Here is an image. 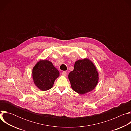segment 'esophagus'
<instances>
[{
  "label": "esophagus",
  "instance_id": "34e87169",
  "mask_svg": "<svg viewBox=\"0 0 131 131\" xmlns=\"http://www.w3.org/2000/svg\"><path fill=\"white\" fill-rule=\"evenodd\" d=\"M67 72L65 71H63L62 72V75L64 76H67Z\"/></svg>",
  "mask_w": 131,
  "mask_h": 131
}]
</instances>
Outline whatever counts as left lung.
<instances>
[{"instance_id":"8db88e82","label":"left lung","mask_w":131,"mask_h":131,"mask_svg":"<svg viewBox=\"0 0 131 131\" xmlns=\"http://www.w3.org/2000/svg\"><path fill=\"white\" fill-rule=\"evenodd\" d=\"M96 66L85 58L76 61L74 69L68 74L72 89L83 95L92 91L96 86L99 79Z\"/></svg>"}]
</instances>
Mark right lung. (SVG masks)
<instances>
[{
    "label": "right lung",
    "mask_w": 131,
    "mask_h": 131,
    "mask_svg": "<svg viewBox=\"0 0 131 131\" xmlns=\"http://www.w3.org/2000/svg\"><path fill=\"white\" fill-rule=\"evenodd\" d=\"M60 76L59 70L48 60H40L33 67L32 77L35 85L41 91L51 89Z\"/></svg>",
    "instance_id": "1"
}]
</instances>
